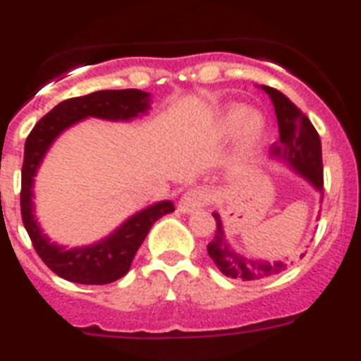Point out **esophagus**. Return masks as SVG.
I'll return each mask as SVG.
<instances>
[{
    "label": "esophagus",
    "instance_id": "esophagus-1",
    "mask_svg": "<svg viewBox=\"0 0 361 361\" xmlns=\"http://www.w3.org/2000/svg\"><path fill=\"white\" fill-rule=\"evenodd\" d=\"M208 200H209L208 191L195 188V190L186 191V193L180 197L177 209L180 213H186L188 215V213H193V212H197V209L202 208V206H206V204H208Z\"/></svg>",
    "mask_w": 361,
    "mask_h": 361
}]
</instances>
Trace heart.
I'll list each match as a JSON object with an SVG mask.
<instances>
[{
    "label": "heart",
    "instance_id": "1",
    "mask_svg": "<svg viewBox=\"0 0 361 361\" xmlns=\"http://www.w3.org/2000/svg\"><path fill=\"white\" fill-rule=\"evenodd\" d=\"M267 133V119L262 111L247 110L244 104H228L219 111L212 124V137L216 142H224L238 135V152L242 157H250L260 148Z\"/></svg>",
    "mask_w": 361,
    "mask_h": 361
}]
</instances>
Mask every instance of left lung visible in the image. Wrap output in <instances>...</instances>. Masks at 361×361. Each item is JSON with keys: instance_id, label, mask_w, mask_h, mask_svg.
Returning <instances> with one entry per match:
<instances>
[{"instance_id": "obj_1", "label": "left lung", "mask_w": 361, "mask_h": 361, "mask_svg": "<svg viewBox=\"0 0 361 361\" xmlns=\"http://www.w3.org/2000/svg\"><path fill=\"white\" fill-rule=\"evenodd\" d=\"M262 90L273 101L280 132V139L269 148L271 159L288 164L314 190L320 191L324 199V166H322V142L318 132L311 121L302 114V110L296 108V104L282 92L266 85H262ZM213 216L216 222V231L213 240L208 244V255L222 275L244 282H253V280L279 275L280 271L288 267L283 260L269 262V260H260L238 253L226 238L224 226L219 213H213Z\"/></svg>"}]
</instances>
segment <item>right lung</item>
Returning <instances> with one entry per match:
<instances>
[{"label":"right lung","mask_w":361,"mask_h":361,"mask_svg":"<svg viewBox=\"0 0 361 361\" xmlns=\"http://www.w3.org/2000/svg\"><path fill=\"white\" fill-rule=\"evenodd\" d=\"M148 92L99 90L82 97L66 99L47 114L32 128L25 142L23 170H21V216L34 250L47 266L61 279L86 286H103L123 279L130 271L137 250L146 235L162 215L175 212L171 200H161L137 212L101 240L81 247H65L43 233L36 220L34 208V177L44 155L57 137L66 128L88 117L104 121H133L149 110Z\"/></svg>","instance_id":"1"}]
</instances>
